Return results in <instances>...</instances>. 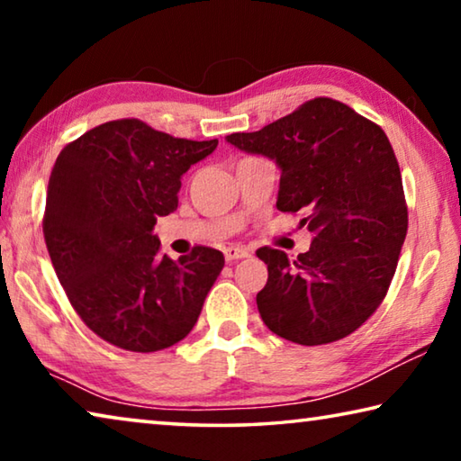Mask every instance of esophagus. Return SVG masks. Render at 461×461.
Listing matches in <instances>:
<instances>
[{
	"label": "esophagus",
	"mask_w": 461,
	"mask_h": 461,
	"mask_svg": "<svg viewBox=\"0 0 461 461\" xmlns=\"http://www.w3.org/2000/svg\"><path fill=\"white\" fill-rule=\"evenodd\" d=\"M223 254H225V260H228V262L241 260V258H248V256H249L248 249H244V248H238V246H228V248L223 249Z\"/></svg>",
	"instance_id": "34e87169"
}]
</instances>
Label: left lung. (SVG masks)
Returning a JSON list of instances; mask_svg holds the SVG:
<instances>
[{
	"label": "left lung",
	"mask_w": 461,
	"mask_h": 461,
	"mask_svg": "<svg viewBox=\"0 0 461 461\" xmlns=\"http://www.w3.org/2000/svg\"><path fill=\"white\" fill-rule=\"evenodd\" d=\"M280 168L276 207L303 213L313 233L294 260L264 246L268 267L256 294L272 333L323 346L354 333L380 307L407 238L409 212L393 146L376 123L330 97L249 134L225 138Z\"/></svg>",
	"instance_id": "obj_1"
}]
</instances>
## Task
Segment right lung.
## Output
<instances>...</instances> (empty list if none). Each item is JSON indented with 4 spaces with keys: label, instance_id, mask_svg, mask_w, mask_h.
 Segmentation results:
<instances>
[{
    "label": "right lung",
    "instance_id": "obj_1",
    "mask_svg": "<svg viewBox=\"0 0 461 461\" xmlns=\"http://www.w3.org/2000/svg\"><path fill=\"white\" fill-rule=\"evenodd\" d=\"M217 140L175 138L140 120H115L62 148L49 181L44 240L77 315L128 352L185 339L223 268V254L194 246L160 254L152 230L178 207L181 176Z\"/></svg>",
    "mask_w": 461,
    "mask_h": 461
}]
</instances>
